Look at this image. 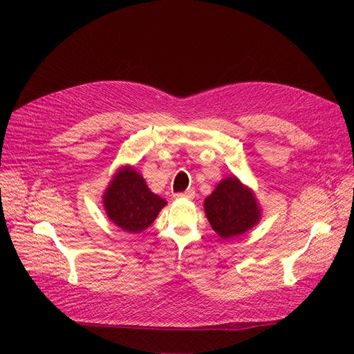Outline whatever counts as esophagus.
I'll use <instances>...</instances> for the list:
<instances>
[{"mask_svg":"<svg viewBox=\"0 0 354 354\" xmlns=\"http://www.w3.org/2000/svg\"><path fill=\"white\" fill-rule=\"evenodd\" d=\"M177 199H194L195 198V192L194 190H186L183 194H176L174 195Z\"/></svg>","mask_w":354,"mask_h":354,"instance_id":"1","label":"esophagus"}]
</instances>
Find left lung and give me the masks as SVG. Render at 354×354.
<instances>
[{"label": "left lung", "mask_w": 354, "mask_h": 354, "mask_svg": "<svg viewBox=\"0 0 354 354\" xmlns=\"http://www.w3.org/2000/svg\"><path fill=\"white\" fill-rule=\"evenodd\" d=\"M207 218L221 239L241 236L261 220V207L254 190L236 176L223 178L203 201Z\"/></svg>", "instance_id": "8db88e82"}]
</instances>
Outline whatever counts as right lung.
<instances>
[{
    "instance_id": "1",
    "label": "right lung",
    "mask_w": 354,
    "mask_h": 354,
    "mask_svg": "<svg viewBox=\"0 0 354 354\" xmlns=\"http://www.w3.org/2000/svg\"><path fill=\"white\" fill-rule=\"evenodd\" d=\"M108 218L128 233H142L156 220L167 201L147 187L134 167H121L102 196Z\"/></svg>"
}]
</instances>
